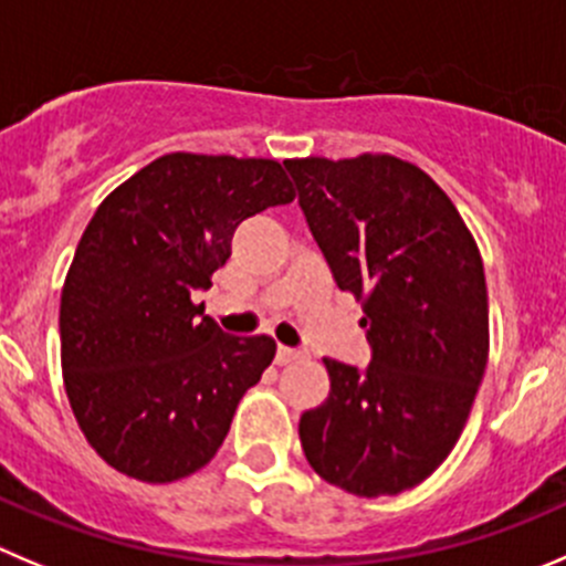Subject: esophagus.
I'll return each mask as SVG.
<instances>
[{
  "instance_id": "obj_1",
  "label": "esophagus",
  "mask_w": 566,
  "mask_h": 566,
  "mask_svg": "<svg viewBox=\"0 0 566 566\" xmlns=\"http://www.w3.org/2000/svg\"><path fill=\"white\" fill-rule=\"evenodd\" d=\"M300 349H292V347H277V355H274V360H277L280 367H286V364H292V360L300 358Z\"/></svg>"
}]
</instances>
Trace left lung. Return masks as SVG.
Segmentation results:
<instances>
[{"label":"left lung","instance_id":"obj_1","mask_svg":"<svg viewBox=\"0 0 566 566\" xmlns=\"http://www.w3.org/2000/svg\"><path fill=\"white\" fill-rule=\"evenodd\" d=\"M342 292L364 300L367 369L325 358L300 417L308 464L358 497L422 483L455 448L489 358L483 261L450 197L391 155L283 160Z\"/></svg>","mask_w":566,"mask_h":566}]
</instances>
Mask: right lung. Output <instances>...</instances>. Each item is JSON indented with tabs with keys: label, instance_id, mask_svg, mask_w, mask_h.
Masks as SVG:
<instances>
[{
	"label": "right lung",
	"instance_id": "add662e5",
	"mask_svg": "<svg viewBox=\"0 0 566 566\" xmlns=\"http://www.w3.org/2000/svg\"><path fill=\"white\" fill-rule=\"evenodd\" d=\"M277 160L171 153L105 197L61 294V364L91 448L136 481L171 483L222 448L274 358L228 336L191 294L211 289L244 219L289 206Z\"/></svg>",
	"mask_w": 566,
	"mask_h": 566
}]
</instances>
